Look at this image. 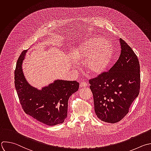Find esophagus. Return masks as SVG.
Returning a JSON list of instances; mask_svg holds the SVG:
<instances>
[{"instance_id": "1", "label": "esophagus", "mask_w": 151, "mask_h": 151, "mask_svg": "<svg viewBox=\"0 0 151 151\" xmlns=\"http://www.w3.org/2000/svg\"><path fill=\"white\" fill-rule=\"evenodd\" d=\"M87 85L88 83L86 82L83 81L80 83V87H85V86H87Z\"/></svg>"}]
</instances>
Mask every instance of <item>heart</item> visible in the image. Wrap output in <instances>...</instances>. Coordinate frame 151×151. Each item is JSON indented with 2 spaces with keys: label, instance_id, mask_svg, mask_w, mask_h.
I'll list each match as a JSON object with an SVG mask.
<instances>
[{
  "label": "heart",
  "instance_id": "1",
  "mask_svg": "<svg viewBox=\"0 0 151 151\" xmlns=\"http://www.w3.org/2000/svg\"><path fill=\"white\" fill-rule=\"evenodd\" d=\"M113 53V47L110 40L93 37L80 46L76 55L81 62H85V68L88 73L98 75L109 66Z\"/></svg>",
  "mask_w": 151,
  "mask_h": 151
}]
</instances>
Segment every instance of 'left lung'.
I'll use <instances>...</instances> for the list:
<instances>
[{
  "instance_id": "left-lung-1",
  "label": "left lung",
  "mask_w": 151,
  "mask_h": 151,
  "mask_svg": "<svg viewBox=\"0 0 151 151\" xmlns=\"http://www.w3.org/2000/svg\"><path fill=\"white\" fill-rule=\"evenodd\" d=\"M119 59L107 71L90 79L94 110L101 120L116 123L129 113L140 86V65L132 48L121 38Z\"/></svg>"
}]
</instances>
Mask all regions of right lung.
I'll list each match as a JSON object with an SVG mask.
<instances>
[{"mask_svg":"<svg viewBox=\"0 0 151 151\" xmlns=\"http://www.w3.org/2000/svg\"><path fill=\"white\" fill-rule=\"evenodd\" d=\"M26 52L24 50L21 53L15 70V86L22 109L26 114L48 126L63 123L68 115L69 98L78 90L79 83L57 80L41 90L31 86L22 70Z\"/></svg>","mask_w":151,"mask_h":151,"instance_id":"right-lung-1","label":"right lung"}]
</instances>
